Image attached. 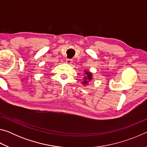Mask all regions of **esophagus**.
I'll use <instances>...</instances> for the list:
<instances>
[{"instance_id":"esophagus-1","label":"esophagus","mask_w":147,"mask_h":147,"mask_svg":"<svg viewBox=\"0 0 147 147\" xmlns=\"http://www.w3.org/2000/svg\"><path fill=\"white\" fill-rule=\"evenodd\" d=\"M66 63L69 64V65H71L72 63H73V60H72L71 59H66Z\"/></svg>"}]
</instances>
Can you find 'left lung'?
Listing matches in <instances>:
<instances>
[{
	"label": "left lung",
	"mask_w": 147,
	"mask_h": 147,
	"mask_svg": "<svg viewBox=\"0 0 147 147\" xmlns=\"http://www.w3.org/2000/svg\"><path fill=\"white\" fill-rule=\"evenodd\" d=\"M84 73H85V76L83 78L84 81L82 84H84V85H88L89 84V82L93 79V74H92L91 72L86 70L84 71Z\"/></svg>",
	"instance_id": "1"
}]
</instances>
